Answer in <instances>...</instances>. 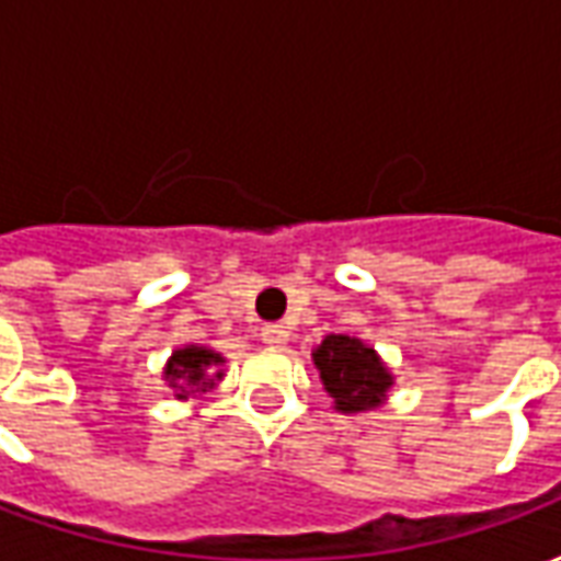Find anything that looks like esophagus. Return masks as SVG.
I'll return each mask as SVG.
<instances>
[{"instance_id":"1","label":"esophagus","mask_w":561,"mask_h":561,"mask_svg":"<svg viewBox=\"0 0 561 561\" xmlns=\"http://www.w3.org/2000/svg\"><path fill=\"white\" fill-rule=\"evenodd\" d=\"M261 340H264V345H270V348H282V345L288 342V328H285V324H267V328L261 330Z\"/></svg>"}]
</instances>
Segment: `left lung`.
Returning <instances> with one entry per match:
<instances>
[{
    "instance_id": "obj_1",
    "label": "left lung",
    "mask_w": 561,
    "mask_h": 561,
    "mask_svg": "<svg viewBox=\"0 0 561 561\" xmlns=\"http://www.w3.org/2000/svg\"><path fill=\"white\" fill-rule=\"evenodd\" d=\"M312 364L333 400V409L342 414L376 412L388 402L390 388L397 385L381 354L364 340L345 333L324 336L312 352Z\"/></svg>"
}]
</instances>
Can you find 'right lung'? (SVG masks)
<instances>
[{
	"label": "right lung",
	"mask_w": 561,
	"mask_h": 561,
	"mask_svg": "<svg viewBox=\"0 0 561 561\" xmlns=\"http://www.w3.org/2000/svg\"><path fill=\"white\" fill-rule=\"evenodd\" d=\"M225 357L207 342H188L173 348L168 364L161 369V378L173 388L176 400H188L195 390H213L225 378Z\"/></svg>",
	"instance_id": "obj_1"
}]
</instances>
